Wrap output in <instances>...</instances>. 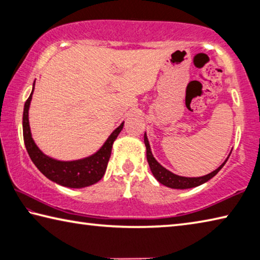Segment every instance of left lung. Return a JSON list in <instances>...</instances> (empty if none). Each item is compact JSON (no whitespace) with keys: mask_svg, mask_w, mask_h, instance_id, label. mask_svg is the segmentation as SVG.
Instances as JSON below:
<instances>
[{"mask_svg":"<svg viewBox=\"0 0 260 260\" xmlns=\"http://www.w3.org/2000/svg\"><path fill=\"white\" fill-rule=\"evenodd\" d=\"M144 144H146V148H147V159L149 162V166H150V170L153 174V177H155L161 184H164V186L170 187V188H174V189L193 188V187L200 186V184H203L206 181H209L211 178H213L214 175L217 174L220 170H221V167L226 164V161L228 159L227 158L225 162H222V164L220 165L217 170L213 171V172H211L208 175H204V177H200V178L179 177V175L170 172L169 170H166L165 167H162L159 162H158L155 158H153L147 135H144Z\"/></svg>","mask_w":260,"mask_h":260,"instance_id":"8db88e82","label":"left lung"}]
</instances>
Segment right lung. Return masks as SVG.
Returning a JSON list of instances; mask_svg holds the SVG:
<instances>
[{
	"mask_svg": "<svg viewBox=\"0 0 260 260\" xmlns=\"http://www.w3.org/2000/svg\"><path fill=\"white\" fill-rule=\"evenodd\" d=\"M34 90V89H33ZM33 90L25 102L23 114V135L26 150L30 159L39 171L46 177L60 186L69 188H83L96 183L103 178L108 162L111 156V149L114 140L124 127V122L112 132L107 142L93 156L73 161H60L46 156L37 147L32 139L28 122V109L32 100Z\"/></svg>",
	"mask_w": 260,
	"mask_h": 260,
	"instance_id": "1",
	"label": "right lung"
}]
</instances>
